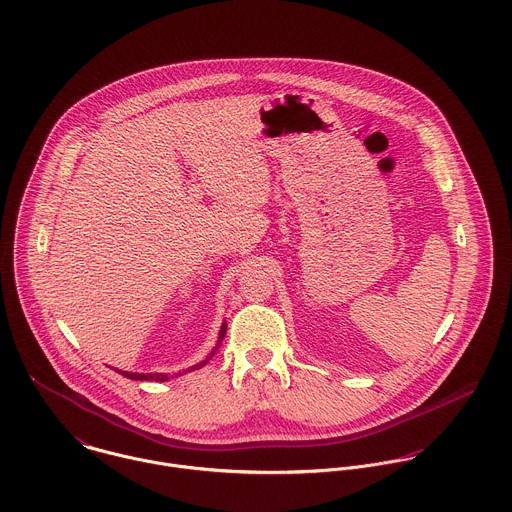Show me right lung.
I'll return each mask as SVG.
<instances>
[{
  "mask_svg": "<svg viewBox=\"0 0 512 512\" xmlns=\"http://www.w3.org/2000/svg\"><path fill=\"white\" fill-rule=\"evenodd\" d=\"M224 333H226V323H222V327H220L219 341H217V347L211 351V355H209L205 361H201L199 365L191 366V368H187V370H197V368H201V366L207 365V363L211 361V357L217 353L220 341L224 339ZM118 372H120V374H124L126 378H130V380H155V382H165V380L173 378V376H167V374H157V372H155V374H149V372H147V374H144V372H140V374H138V372H126V370H124V372H122V370H118ZM179 376H181V372H179Z\"/></svg>",
  "mask_w": 512,
  "mask_h": 512,
  "instance_id": "obj_1",
  "label": "right lung"
}]
</instances>
